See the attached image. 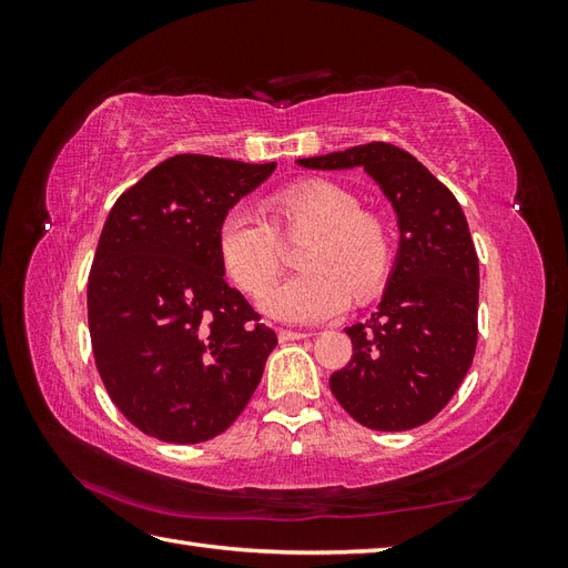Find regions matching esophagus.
I'll list each match as a JSON object with an SVG mask.
<instances>
[{
    "mask_svg": "<svg viewBox=\"0 0 568 568\" xmlns=\"http://www.w3.org/2000/svg\"><path fill=\"white\" fill-rule=\"evenodd\" d=\"M313 334L307 332H296V329H280V341H301V338H307Z\"/></svg>",
    "mask_w": 568,
    "mask_h": 568,
    "instance_id": "esophagus-1",
    "label": "esophagus"
}]
</instances>
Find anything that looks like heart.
Masks as SVG:
<instances>
[{
  "label": "heart",
  "instance_id": "1",
  "mask_svg": "<svg viewBox=\"0 0 568 568\" xmlns=\"http://www.w3.org/2000/svg\"><path fill=\"white\" fill-rule=\"evenodd\" d=\"M288 236H305L303 272L266 286L282 265V234L253 203H236L217 230V253L230 277L246 294L263 295V311L282 322L315 324L338 317L351 303L374 296L393 261L390 230L382 215L363 211L351 189L334 182L288 186L274 201Z\"/></svg>",
  "mask_w": 568,
  "mask_h": 568
}]
</instances>
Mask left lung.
<instances>
[{
    "label": "left lung",
    "instance_id": "8db88e82",
    "mask_svg": "<svg viewBox=\"0 0 568 568\" xmlns=\"http://www.w3.org/2000/svg\"><path fill=\"white\" fill-rule=\"evenodd\" d=\"M298 165L365 168L400 227L384 298L369 320L346 329L353 357L332 374V393L374 432L432 422L467 376L478 338V255L462 205L412 153L386 142L298 159Z\"/></svg>",
    "mask_w": 568,
    "mask_h": 568
}]
</instances>
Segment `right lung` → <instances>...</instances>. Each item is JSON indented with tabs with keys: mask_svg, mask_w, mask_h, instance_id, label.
Listing matches in <instances>:
<instances>
[{
	"mask_svg": "<svg viewBox=\"0 0 568 568\" xmlns=\"http://www.w3.org/2000/svg\"><path fill=\"white\" fill-rule=\"evenodd\" d=\"M277 163L180 153L120 194L88 284L94 363L146 436L203 443L234 424L277 334L225 282L217 230Z\"/></svg>",
	"mask_w": 568,
	"mask_h": 568,
	"instance_id": "right-lung-1",
	"label": "right lung"
}]
</instances>
